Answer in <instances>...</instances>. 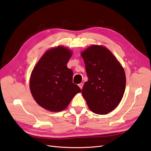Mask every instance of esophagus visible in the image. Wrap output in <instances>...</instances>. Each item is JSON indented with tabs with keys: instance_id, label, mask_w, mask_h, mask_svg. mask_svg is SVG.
<instances>
[{
	"instance_id": "esophagus-1",
	"label": "esophagus",
	"mask_w": 151,
	"mask_h": 151,
	"mask_svg": "<svg viewBox=\"0 0 151 151\" xmlns=\"http://www.w3.org/2000/svg\"><path fill=\"white\" fill-rule=\"evenodd\" d=\"M83 84L82 83H79V84H78V86L80 87V89H82V87H83Z\"/></svg>"
}]
</instances>
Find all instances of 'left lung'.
<instances>
[{"mask_svg":"<svg viewBox=\"0 0 151 151\" xmlns=\"http://www.w3.org/2000/svg\"><path fill=\"white\" fill-rule=\"evenodd\" d=\"M88 77L82 90L91 111L106 114L118 106L124 96V68L106 47L93 45L81 53Z\"/></svg>","mask_w":151,"mask_h":151,"instance_id":"1","label":"left lung"}]
</instances>
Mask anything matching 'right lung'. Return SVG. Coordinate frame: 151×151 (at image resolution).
<instances>
[{"instance_id":"obj_1","label":"right lung","mask_w":151,"mask_h":151,"mask_svg":"<svg viewBox=\"0 0 151 151\" xmlns=\"http://www.w3.org/2000/svg\"><path fill=\"white\" fill-rule=\"evenodd\" d=\"M72 55L66 47L58 46L45 52L34 68L30 89L37 103L50 111H61L81 89L73 83V73L67 67Z\"/></svg>"}]
</instances>
